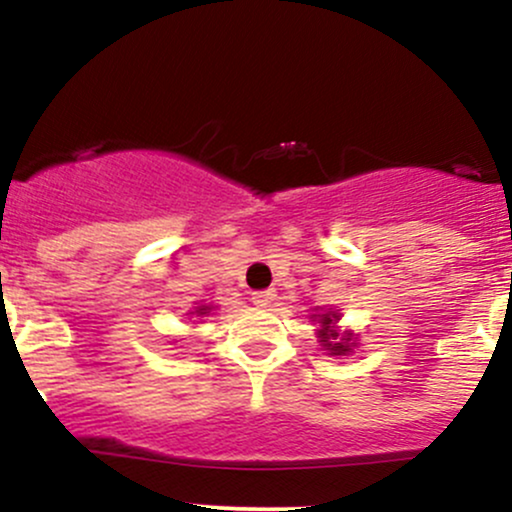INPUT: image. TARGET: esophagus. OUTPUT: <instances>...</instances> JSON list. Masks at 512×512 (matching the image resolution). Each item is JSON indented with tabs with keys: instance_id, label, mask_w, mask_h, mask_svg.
I'll return each instance as SVG.
<instances>
[{
	"instance_id": "obj_1",
	"label": "esophagus",
	"mask_w": 512,
	"mask_h": 512,
	"mask_svg": "<svg viewBox=\"0 0 512 512\" xmlns=\"http://www.w3.org/2000/svg\"><path fill=\"white\" fill-rule=\"evenodd\" d=\"M275 300V292L273 290H258L251 295V302L256 304V307H268Z\"/></svg>"
}]
</instances>
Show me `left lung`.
<instances>
[{
	"label": "left lung",
	"mask_w": 512,
	"mask_h": 512,
	"mask_svg": "<svg viewBox=\"0 0 512 512\" xmlns=\"http://www.w3.org/2000/svg\"><path fill=\"white\" fill-rule=\"evenodd\" d=\"M314 321H319V343L329 350V355H348L353 353V333H343L338 336L336 321L338 312H326V314H312Z\"/></svg>",
	"instance_id": "obj_1"
}]
</instances>
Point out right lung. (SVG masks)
<instances>
[{
    "label": "right lung",
    "mask_w": 512,
    "mask_h": 512,
    "mask_svg": "<svg viewBox=\"0 0 512 512\" xmlns=\"http://www.w3.org/2000/svg\"><path fill=\"white\" fill-rule=\"evenodd\" d=\"M210 309H212V307H208V304H203V307H198V309H195L193 314H198V317H205V314H208Z\"/></svg>",
    "instance_id": "right-lung-1"
}]
</instances>
